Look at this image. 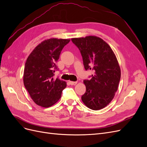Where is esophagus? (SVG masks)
<instances>
[{
	"mask_svg": "<svg viewBox=\"0 0 147 147\" xmlns=\"http://www.w3.org/2000/svg\"><path fill=\"white\" fill-rule=\"evenodd\" d=\"M69 83H70V84H71V85H75L77 83V82H72V81H69Z\"/></svg>",
	"mask_w": 147,
	"mask_h": 147,
	"instance_id": "1",
	"label": "esophagus"
}]
</instances>
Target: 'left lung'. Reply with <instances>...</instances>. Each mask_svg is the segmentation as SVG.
<instances>
[{
    "label": "left lung",
    "mask_w": 147,
    "mask_h": 147,
    "mask_svg": "<svg viewBox=\"0 0 147 147\" xmlns=\"http://www.w3.org/2000/svg\"><path fill=\"white\" fill-rule=\"evenodd\" d=\"M71 40L80 51L84 69L94 71L91 79L83 81L86 92L82 100L89 109L100 110L109 104L118 90L121 70L117 57L99 37L90 35Z\"/></svg>",
    "instance_id": "left-lung-1"
}]
</instances>
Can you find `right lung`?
Listing matches in <instances>:
<instances>
[{
	"instance_id": "1",
	"label": "right lung",
	"mask_w": 147,
	"mask_h": 147,
	"mask_svg": "<svg viewBox=\"0 0 147 147\" xmlns=\"http://www.w3.org/2000/svg\"><path fill=\"white\" fill-rule=\"evenodd\" d=\"M70 39L51 38L42 42L26 60L23 74L24 86L37 105L48 108L58 101L67 86L65 81L54 78L56 63Z\"/></svg>"
}]
</instances>
